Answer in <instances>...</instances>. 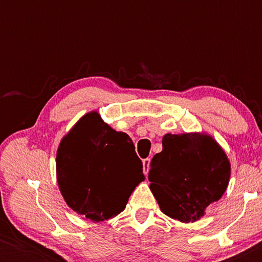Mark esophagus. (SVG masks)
<instances>
[{
  "label": "esophagus",
  "mask_w": 262,
  "mask_h": 262,
  "mask_svg": "<svg viewBox=\"0 0 262 262\" xmlns=\"http://www.w3.org/2000/svg\"><path fill=\"white\" fill-rule=\"evenodd\" d=\"M149 168H150V159H144V160H143V169H144L145 175L148 174Z\"/></svg>",
  "instance_id": "1"
}]
</instances>
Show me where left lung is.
Masks as SVG:
<instances>
[{"label":"left lung","instance_id":"1","mask_svg":"<svg viewBox=\"0 0 262 262\" xmlns=\"http://www.w3.org/2000/svg\"><path fill=\"white\" fill-rule=\"evenodd\" d=\"M162 146L150 163L152 194L167 216L184 223L198 221L228 187V157L211 136L203 134H167Z\"/></svg>","mask_w":262,"mask_h":262}]
</instances>
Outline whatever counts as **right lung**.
Segmentation results:
<instances>
[{"instance_id": "add662e5", "label": "right lung", "mask_w": 262, "mask_h": 262, "mask_svg": "<svg viewBox=\"0 0 262 262\" xmlns=\"http://www.w3.org/2000/svg\"><path fill=\"white\" fill-rule=\"evenodd\" d=\"M56 169L64 200L92 222L120 213L144 180L131 138L103 123L98 112L82 117L62 139Z\"/></svg>"}]
</instances>
